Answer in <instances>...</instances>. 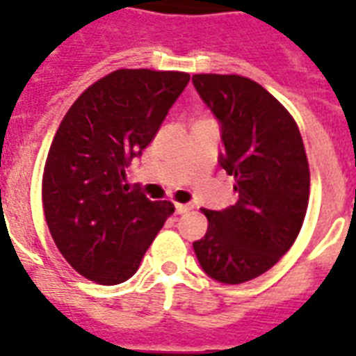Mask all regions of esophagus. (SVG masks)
<instances>
[{
    "label": "esophagus",
    "mask_w": 356,
    "mask_h": 356,
    "mask_svg": "<svg viewBox=\"0 0 356 356\" xmlns=\"http://www.w3.org/2000/svg\"><path fill=\"white\" fill-rule=\"evenodd\" d=\"M194 209V205H190V203H175V212L177 214H186Z\"/></svg>",
    "instance_id": "esophagus-1"
}]
</instances>
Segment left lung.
Listing matches in <instances>:
<instances>
[{"instance_id":"obj_1","label":"left lung","mask_w":356,"mask_h":356,"mask_svg":"<svg viewBox=\"0 0 356 356\" xmlns=\"http://www.w3.org/2000/svg\"><path fill=\"white\" fill-rule=\"evenodd\" d=\"M195 90L222 123L220 166L234 177L238 201L207 211L195 257L212 279L240 284L262 275L292 248L309 207L310 172L292 114L242 75L197 74Z\"/></svg>"}]
</instances>
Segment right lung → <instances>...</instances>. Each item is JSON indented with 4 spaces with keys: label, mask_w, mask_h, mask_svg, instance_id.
Wrapping results in <instances>:
<instances>
[{
    "label": "right lung",
    "mask_w": 356,
    "mask_h": 356,
    "mask_svg": "<svg viewBox=\"0 0 356 356\" xmlns=\"http://www.w3.org/2000/svg\"><path fill=\"white\" fill-rule=\"evenodd\" d=\"M188 81L184 72L116 70L75 99L55 133L42 175L44 216L60 254L97 284L133 277L175 211L123 181Z\"/></svg>",
    "instance_id": "1"
}]
</instances>
